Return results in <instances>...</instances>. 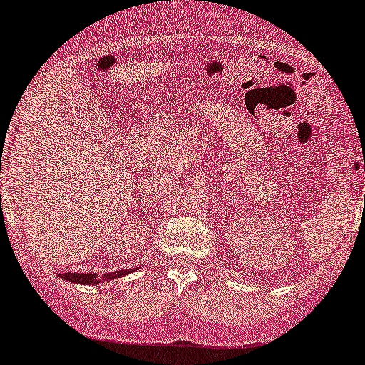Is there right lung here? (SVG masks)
I'll return each mask as SVG.
<instances>
[{"label":"right lung","instance_id":"1","mask_svg":"<svg viewBox=\"0 0 365 365\" xmlns=\"http://www.w3.org/2000/svg\"><path fill=\"white\" fill-rule=\"evenodd\" d=\"M136 270V267L128 268V270H117L110 272V274L98 275V274H81V272H64V274H59V277H63L64 281H70L73 284H98V282H108L115 281V279H120L124 275L133 274Z\"/></svg>","mask_w":365,"mask_h":365}]
</instances>
